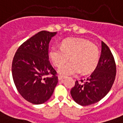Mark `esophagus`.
Instances as JSON below:
<instances>
[{
    "label": "esophagus",
    "mask_w": 123,
    "mask_h": 123,
    "mask_svg": "<svg viewBox=\"0 0 123 123\" xmlns=\"http://www.w3.org/2000/svg\"><path fill=\"white\" fill-rule=\"evenodd\" d=\"M65 78H66V77H64V76H62V75H59V77H58V79H59V81L64 80V79H65Z\"/></svg>",
    "instance_id": "esophagus-1"
}]
</instances>
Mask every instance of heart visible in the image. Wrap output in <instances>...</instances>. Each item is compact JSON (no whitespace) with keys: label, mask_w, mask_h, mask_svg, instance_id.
Segmentation results:
<instances>
[{"label":"heart","mask_w":123,"mask_h":123,"mask_svg":"<svg viewBox=\"0 0 123 123\" xmlns=\"http://www.w3.org/2000/svg\"><path fill=\"white\" fill-rule=\"evenodd\" d=\"M49 57L55 66H60L70 57V62L59 68L63 75H73L80 71L90 73L96 68L100 57L98 48L94 43L81 38H68L61 42V48L53 46L49 50Z\"/></svg>","instance_id":"obj_1"}]
</instances>
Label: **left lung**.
<instances>
[{
	"mask_svg": "<svg viewBox=\"0 0 123 123\" xmlns=\"http://www.w3.org/2000/svg\"><path fill=\"white\" fill-rule=\"evenodd\" d=\"M100 57L94 72L84 80L75 81L70 94L75 102L81 105L93 104L108 94L116 75L115 60L110 48L102 41Z\"/></svg>",
	"mask_w": 123,
	"mask_h": 123,
	"instance_id": "left-lung-1",
	"label": "left lung"
}]
</instances>
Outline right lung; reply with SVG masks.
Here are the masks:
<instances>
[{
  "label": "right lung",
  "mask_w": 123,
  "mask_h": 123,
  "mask_svg": "<svg viewBox=\"0 0 123 123\" xmlns=\"http://www.w3.org/2000/svg\"><path fill=\"white\" fill-rule=\"evenodd\" d=\"M57 32L42 31L20 45L13 57L12 72L19 94L33 104H42L53 93L58 78L49 61V43Z\"/></svg>",
  "instance_id": "right-lung-1"
}]
</instances>
